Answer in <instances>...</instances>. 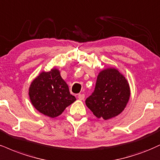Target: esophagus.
Here are the masks:
<instances>
[{"mask_svg": "<svg viewBox=\"0 0 160 160\" xmlns=\"http://www.w3.org/2000/svg\"><path fill=\"white\" fill-rule=\"evenodd\" d=\"M78 98L80 100H83L85 98V95H84V94H79Z\"/></svg>", "mask_w": 160, "mask_h": 160, "instance_id": "esophagus-1", "label": "esophagus"}]
</instances>
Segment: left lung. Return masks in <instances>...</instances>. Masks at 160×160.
I'll list each match as a JSON object with an SVG mask.
<instances>
[{"mask_svg": "<svg viewBox=\"0 0 160 160\" xmlns=\"http://www.w3.org/2000/svg\"><path fill=\"white\" fill-rule=\"evenodd\" d=\"M130 95V86L124 75L109 68L99 73L95 90L86 98V104L97 118L108 120L124 110Z\"/></svg>", "mask_w": 160, "mask_h": 160, "instance_id": "left-lung-1", "label": "left lung"}]
</instances>
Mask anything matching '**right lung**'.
I'll list each match as a JSON object with an SVG mask.
<instances>
[{
  "label": "right lung",
  "mask_w": 160,
  "mask_h": 160,
  "mask_svg": "<svg viewBox=\"0 0 160 160\" xmlns=\"http://www.w3.org/2000/svg\"><path fill=\"white\" fill-rule=\"evenodd\" d=\"M29 96L32 106L42 114L55 118L76 101L58 69L42 72L30 84Z\"/></svg>",
  "instance_id": "1"
}]
</instances>
